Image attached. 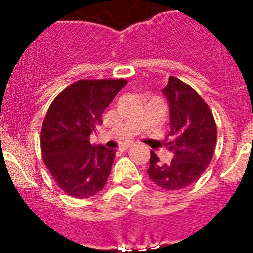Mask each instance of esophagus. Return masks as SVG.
<instances>
[{
  "mask_svg": "<svg viewBox=\"0 0 253 253\" xmlns=\"http://www.w3.org/2000/svg\"><path fill=\"white\" fill-rule=\"evenodd\" d=\"M131 143H124V144H121V147H120V149L121 150H126V149H128L129 147H131Z\"/></svg>",
  "mask_w": 253,
  "mask_h": 253,
  "instance_id": "esophagus-1",
  "label": "esophagus"
}]
</instances>
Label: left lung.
Wrapping results in <instances>:
<instances>
[{
    "label": "left lung",
    "mask_w": 253,
    "mask_h": 253,
    "mask_svg": "<svg viewBox=\"0 0 253 253\" xmlns=\"http://www.w3.org/2000/svg\"><path fill=\"white\" fill-rule=\"evenodd\" d=\"M163 94L170 111V132L164 145L174 158L162 164L152 150L148 175L159 187L181 190L195 183L211 162L216 124L202 96L181 79L170 76Z\"/></svg>",
    "instance_id": "8db88e82"
}]
</instances>
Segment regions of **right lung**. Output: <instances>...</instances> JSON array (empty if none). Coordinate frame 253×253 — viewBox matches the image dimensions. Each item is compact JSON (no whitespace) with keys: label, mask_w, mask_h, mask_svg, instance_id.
<instances>
[{"label":"right lung","mask_w":253,"mask_h":253,"mask_svg":"<svg viewBox=\"0 0 253 253\" xmlns=\"http://www.w3.org/2000/svg\"><path fill=\"white\" fill-rule=\"evenodd\" d=\"M126 84L125 79H79L51 103L40 148L51 176L68 196L88 198L106 185L116 150L91 145L89 136Z\"/></svg>","instance_id":"add662e5"}]
</instances>
